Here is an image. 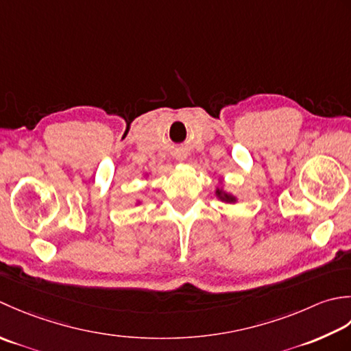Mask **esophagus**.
<instances>
[{"label":"esophagus","instance_id":"obj_1","mask_svg":"<svg viewBox=\"0 0 351 351\" xmlns=\"http://www.w3.org/2000/svg\"><path fill=\"white\" fill-rule=\"evenodd\" d=\"M183 157H184L183 154H178V156H177V159H178V160H183Z\"/></svg>","mask_w":351,"mask_h":351}]
</instances>
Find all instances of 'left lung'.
<instances>
[{
  "label": "left lung",
  "mask_w": 351,
  "mask_h": 351,
  "mask_svg": "<svg viewBox=\"0 0 351 351\" xmlns=\"http://www.w3.org/2000/svg\"><path fill=\"white\" fill-rule=\"evenodd\" d=\"M217 194L219 195V198H221V199H224V202H227V203H232V202H234V197H232V195H227V194H221V191H219V189L217 191Z\"/></svg>",
  "instance_id": "8db88e82"
}]
</instances>
